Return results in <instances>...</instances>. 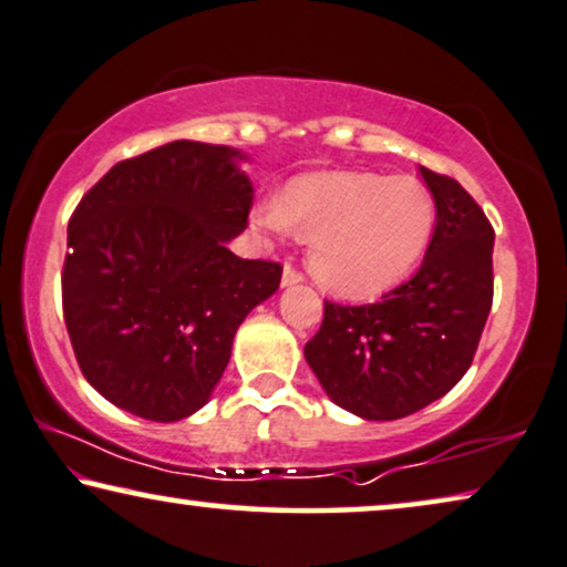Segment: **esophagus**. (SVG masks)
<instances>
[{"instance_id": "34e87169", "label": "esophagus", "mask_w": 567, "mask_h": 567, "mask_svg": "<svg viewBox=\"0 0 567 567\" xmlns=\"http://www.w3.org/2000/svg\"><path fill=\"white\" fill-rule=\"evenodd\" d=\"M298 282H302V275L295 267L285 265V269H282V287H292V285H298Z\"/></svg>"}]
</instances>
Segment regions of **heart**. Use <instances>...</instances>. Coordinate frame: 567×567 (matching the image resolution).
<instances>
[{"label":"heart","instance_id":"1","mask_svg":"<svg viewBox=\"0 0 567 567\" xmlns=\"http://www.w3.org/2000/svg\"><path fill=\"white\" fill-rule=\"evenodd\" d=\"M259 230L308 238V267L344 298L385 292L413 272L432 244L436 203L424 182L378 172H316L287 182L257 207Z\"/></svg>","mask_w":567,"mask_h":567}]
</instances>
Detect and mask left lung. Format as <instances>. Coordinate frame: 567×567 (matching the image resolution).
Listing matches in <instances>:
<instances>
[{
  "label": "left lung",
  "instance_id": "left-lung-1",
  "mask_svg": "<svg viewBox=\"0 0 567 567\" xmlns=\"http://www.w3.org/2000/svg\"><path fill=\"white\" fill-rule=\"evenodd\" d=\"M436 226L419 272L372 306L326 302L306 362L339 409L367 421L416 413L473 364L493 302V228L460 182L421 166Z\"/></svg>",
  "mask_w": 567,
  "mask_h": 567
}]
</instances>
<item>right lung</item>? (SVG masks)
Listing matches in <instances>:
<instances>
[{
	"label": "right lung",
	"mask_w": 567,
	"mask_h": 567,
	"mask_svg": "<svg viewBox=\"0 0 567 567\" xmlns=\"http://www.w3.org/2000/svg\"><path fill=\"white\" fill-rule=\"evenodd\" d=\"M249 156L174 141L115 164L71 215L63 321L84 378L133 416L179 421L210 401L244 318L282 267L241 259Z\"/></svg>",
	"instance_id": "right-lung-1"
}]
</instances>
